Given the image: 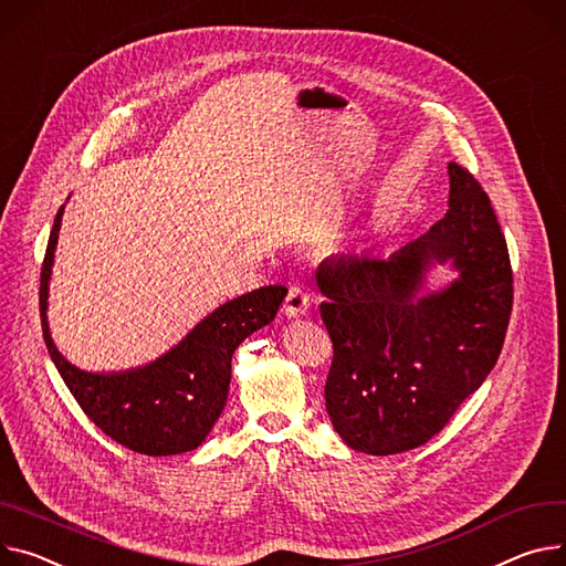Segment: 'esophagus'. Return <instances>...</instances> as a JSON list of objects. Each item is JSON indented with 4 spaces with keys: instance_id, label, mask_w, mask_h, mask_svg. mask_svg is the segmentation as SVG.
<instances>
[{
    "instance_id": "1",
    "label": "esophagus",
    "mask_w": 566,
    "mask_h": 566,
    "mask_svg": "<svg viewBox=\"0 0 566 566\" xmlns=\"http://www.w3.org/2000/svg\"><path fill=\"white\" fill-rule=\"evenodd\" d=\"M311 294L303 290L301 285H292L290 292H287V298H285V306H283V313L294 319V317H301L306 315L311 311Z\"/></svg>"
}]
</instances>
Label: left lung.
<instances>
[{"mask_svg": "<svg viewBox=\"0 0 566 566\" xmlns=\"http://www.w3.org/2000/svg\"><path fill=\"white\" fill-rule=\"evenodd\" d=\"M457 279L423 291L427 272ZM333 339L326 410L339 438L369 455L426 444L494 369L512 313L507 244L490 197L449 163V210L389 258H326L317 270Z\"/></svg>", "mask_w": 566, "mask_h": 566, "instance_id": "obj_1", "label": "left lung"}]
</instances>
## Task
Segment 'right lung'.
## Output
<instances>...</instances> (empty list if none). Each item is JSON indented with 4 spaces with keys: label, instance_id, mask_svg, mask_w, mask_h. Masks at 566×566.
Masks as SVG:
<instances>
[{
    "label": "right lung",
    "instance_id": "right-lung-1",
    "mask_svg": "<svg viewBox=\"0 0 566 566\" xmlns=\"http://www.w3.org/2000/svg\"><path fill=\"white\" fill-rule=\"evenodd\" d=\"M63 210L65 206L56 212L40 272L42 335L61 378L88 419L122 447L145 455H179L197 449L227 406L235 349L276 317L287 287H258L222 303L147 365L124 371L81 369L56 349L48 322Z\"/></svg>",
    "mask_w": 566,
    "mask_h": 566
}]
</instances>
